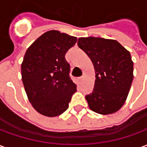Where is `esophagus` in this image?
Segmentation results:
<instances>
[{"instance_id":"34e87169","label":"esophagus","mask_w":147,"mask_h":147,"mask_svg":"<svg viewBox=\"0 0 147 147\" xmlns=\"http://www.w3.org/2000/svg\"><path fill=\"white\" fill-rule=\"evenodd\" d=\"M78 80H79V81H80V83H81V82H82V81H83V76L79 77V78H78Z\"/></svg>"}]
</instances>
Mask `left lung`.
Wrapping results in <instances>:
<instances>
[{"label":"left lung","mask_w":147,"mask_h":147,"mask_svg":"<svg viewBox=\"0 0 147 147\" xmlns=\"http://www.w3.org/2000/svg\"><path fill=\"white\" fill-rule=\"evenodd\" d=\"M78 46L90 58L95 71L93 92L86 96L90 109L102 115L116 113L124 104L132 83L130 52L116 40L95 37L80 38Z\"/></svg>","instance_id":"8db88e82"}]
</instances>
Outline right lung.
I'll list each match as a JSON object with an SVG mask.
<instances>
[{
	"label": "right lung",
	"mask_w": 147,
	"mask_h": 147,
	"mask_svg": "<svg viewBox=\"0 0 147 147\" xmlns=\"http://www.w3.org/2000/svg\"><path fill=\"white\" fill-rule=\"evenodd\" d=\"M76 41V37L49 30L36 39L24 55L22 81L29 102L42 115L53 117L63 113L76 91L65 59Z\"/></svg>",
	"instance_id": "add662e5"
}]
</instances>
